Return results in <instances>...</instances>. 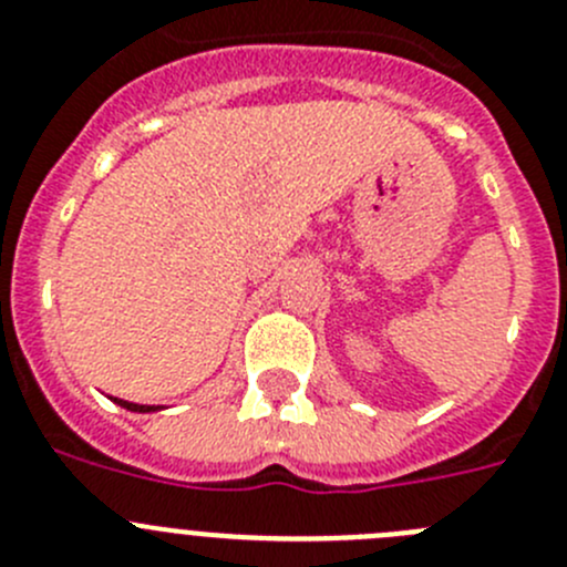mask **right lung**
Masks as SVG:
<instances>
[{
	"mask_svg": "<svg viewBox=\"0 0 567 567\" xmlns=\"http://www.w3.org/2000/svg\"><path fill=\"white\" fill-rule=\"evenodd\" d=\"M112 402H117L121 408L132 410V413H154V410H159L157 404H134V402H126V399H112Z\"/></svg>",
	"mask_w": 567,
	"mask_h": 567,
	"instance_id": "add662e5",
	"label": "right lung"
}]
</instances>
